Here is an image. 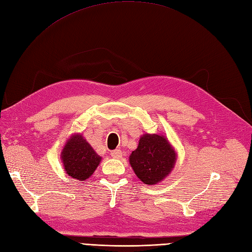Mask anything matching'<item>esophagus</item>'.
<instances>
[{
	"instance_id": "esophagus-1",
	"label": "esophagus",
	"mask_w": 252,
	"mask_h": 252,
	"mask_svg": "<svg viewBox=\"0 0 252 252\" xmlns=\"http://www.w3.org/2000/svg\"><path fill=\"white\" fill-rule=\"evenodd\" d=\"M111 156H112L113 158H116V159H119V158H121V157H123V152H121L120 150H115V151H113V152H111Z\"/></svg>"
}]
</instances>
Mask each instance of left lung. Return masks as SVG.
Returning a JSON list of instances; mask_svg holds the SVG:
<instances>
[{
    "mask_svg": "<svg viewBox=\"0 0 252 252\" xmlns=\"http://www.w3.org/2000/svg\"><path fill=\"white\" fill-rule=\"evenodd\" d=\"M176 158L177 154L165 136L144 134L129 156V164L144 184L154 185L172 172Z\"/></svg>",
    "mask_w": 252,
    "mask_h": 252,
    "instance_id": "1",
    "label": "left lung"
}]
</instances>
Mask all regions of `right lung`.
Listing matches in <instances>:
<instances>
[{"instance_id": "add662e5", "label": "right lung", "mask_w": 252, "mask_h": 252, "mask_svg": "<svg viewBox=\"0 0 252 252\" xmlns=\"http://www.w3.org/2000/svg\"><path fill=\"white\" fill-rule=\"evenodd\" d=\"M61 157L66 173L79 181L90 178L101 161V157L80 134L69 138Z\"/></svg>"}]
</instances>
